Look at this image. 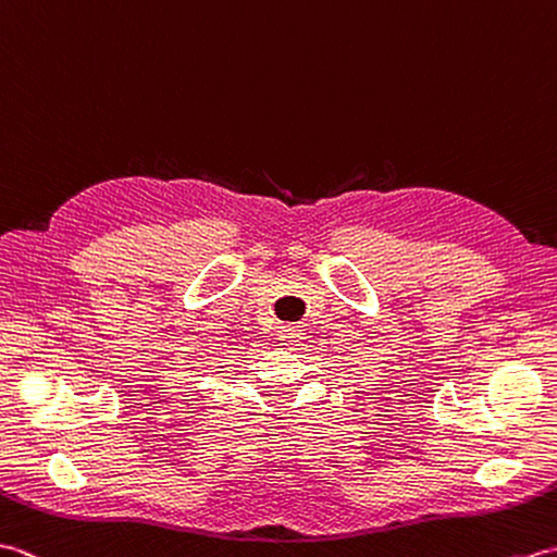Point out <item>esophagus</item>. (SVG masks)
Returning a JSON list of instances; mask_svg holds the SVG:
<instances>
[{"instance_id": "esophagus-1", "label": "esophagus", "mask_w": 557, "mask_h": 557, "mask_svg": "<svg viewBox=\"0 0 557 557\" xmlns=\"http://www.w3.org/2000/svg\"><path fill=\"white\" fill-rule=\"evenodd\" d=\"M302 326H293V324H288V326H281L278 329V341H281V345H298L300 341H302Z\"/></svg>"}]
</instances>
